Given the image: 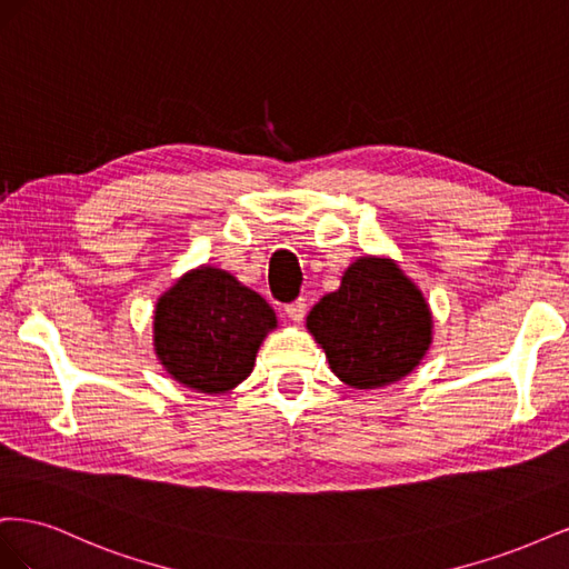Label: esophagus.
<instances>
[{"mask_svg": "<svg viewBox=\"0 0 569 569\" xmlns=\"http://www.w3.org/2000/svg\"><path fill=\"white\" fill-rule=\"evenodd\" d=\"M284 313H287V318H289V320L301 322V320H303V316H306V299H297V301L287 303V306H284Z\"/></svg>", "mask_w": 569, "mask_h": 569, "instance_id": "1", "label": "esophagus"}]
</instances>
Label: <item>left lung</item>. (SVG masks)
<instances>
[{
  "label": "left lung",
  "instance_id": "1",
  "mask_svg": "<svg viewBox=\"0 0 569 569\" xmlns=\"http://www.w3.org/2000/svg\"><path fill=\"white\" fill-rule=\"evenodd\" d=\"M308 330L332 372L353 389L401 380L432 341V313L422 291L387 258H358L341 287L308 313Z\"/></svg>",
  "mask_w": 569,
  "mask_h": 569
}]
</instances>
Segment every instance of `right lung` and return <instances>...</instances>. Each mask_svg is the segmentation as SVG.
<instances>
[{
    "label": "right lung",
    "mask_w": 569,
    "mask_h": 569,
    "mask_svg": "<svg viewBox=\"0 0 569 569\" xmlns=\"http://www.w3.org/2000/svg\"><path fill=\"white\" fill-rule=\"evenodd\" d=\"M272 308L230 272L199 268L159 299L153 347L180 385L222 393L251 375Z\"/></svg>",
    "instance_id": "add662e5"
}]
</instances>
